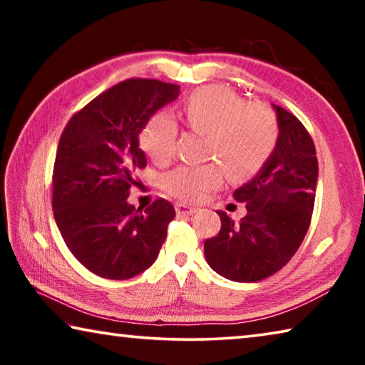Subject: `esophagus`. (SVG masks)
Returning a JSON list of instances; mask_svg holds the SVG:
<instances>
[{"mask_svg": "<svg viewBox=\"0 0 365 365\" xmlns=\"http://www.w3.org/2000/svg\"><path fill=\"white\" fill-rule=\"evenodd\" d=\"M175 211H177L178 215H191V214H195L197 211V207L188 206V205H185V202H177Z\"/></svg>", "mask_w": 365, "mask_h": 365, "instance_id": "34e87169", "label": "esophagus"}]
</instances>
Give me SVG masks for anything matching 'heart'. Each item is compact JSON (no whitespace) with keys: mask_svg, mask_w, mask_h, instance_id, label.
Instances as JSON below:
<instances>
[{"mask_svg":"<svg viewBox=\"0 0 365 365\" xmlns=\"http://www.w3.org/2000/svg\"><path fill=\"white\" fill-rule=\"evenodd\" d=\"M183 119L197 133L207 135L206 154L224 165L232 178L255 175L274 151L279 127L272 110L261 103H246L225 86L195 91L183 106ZM177 123L158 114L140 135V145L154 163H165L175 151ZM222 180L219 164L178 165L163 177L164 188L183 201H200Z\"/></svg>","mask_w":365,"mask_h":365,"instance_id":"1","label":"heart"}]
</instances>
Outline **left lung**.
<instances>
[{
	"mask_svg": "<svg viewBox=\"0 0 365 365\" xmlns=\"http://www.w3.org/2000/svg\"><path fill=\"white\" fill-rule=\"evenodd\" d=\"M279 138L274 153L233 197L246 202L237 222L217 211L220 232L205 242V256L214 272L233 282H259L279 272L298 251L311 224L319 164L306 127L275 106Z\"/></svg>",
	"mask_w": 365,
	"mask_h": 365,
	"instance_id": "left-lung-1",
	"label": "left lung"
}]
</instances>
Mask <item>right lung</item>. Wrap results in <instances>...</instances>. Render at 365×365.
Listing matches in <instances>:
<instances>
[{
    "label": "right lung",
    "mask_w": 365,
    "mask_h": 365,
    "mask_svg": "<svg viewBox=\"0 0 365 365\" xmlns=\"http://www.w3.org/2000/svg\"><path fill=\"white\" fill-rule=\"evenodd\" d=\"M180 86L128 78L71 117L53 170V214L67 248L93 274L127 280L156 261L175 209L159 197L145 211L128 205L146 168L138 135Z\"/></svg>",
    "instance_id": "add662e5"
}]
</instances>
